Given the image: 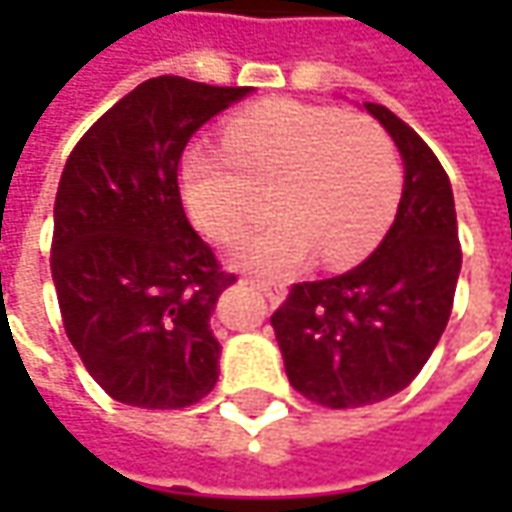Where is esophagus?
Segmentation results:
<instances>
[{"instance_id": "esophagus-1", "label": "esophagus", "mask_w": 512, "mask_h": 512, "mask_svg": "<svg viewBox=\"0 0 512 512\" xmlns=\"http://www.w3.org/2000/svg\"><path fill=\"white\" fill-rule=\"evenodd\" d=\"M250 285L262 287L265 290V296L270 299V305H282L287 296V287L282 282H276V279H250Z\"/></svg>"}]
</instances>
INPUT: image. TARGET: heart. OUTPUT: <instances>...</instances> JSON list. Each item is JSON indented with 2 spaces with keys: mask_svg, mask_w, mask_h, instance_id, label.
<instances>
[{
  "mask_svg": "<svg viewBox=\"0 0 512 512\" xmlns=\"http://www.w3.org/2000/svg\"><path fill=\"white\" fill-rule=\"evenodd\" d=\"M225 150L193 145L179 168L185 205L219 245H233L259 219V193L273 190L279 219L233 250V262L287 273L316 250L342 267L382 239L402 196L399 156L373 119L305 102H262L225 125Z\"/></svg>",
  "mask_w": 512,
  "mask_h": 512,
  "instance_id": "1",
  "label": "heart"
}]
</instances>
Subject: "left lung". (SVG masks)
<instances>
[{
  "mask_svg": "<svg viewBox=\"0 0 512 512\" xmlns=\"http://www.w3.org/2000/svg\"><path fill=\"white\" fill-rule=\"evenodd\" d=\"M404 159L396 222L362 265L290 287L270 316L290 384L330 410L396 396L442 339L462 245L450 179L424 139L384 105L364 102Z\"/></svg>",
  "mask_w": 512,
  "mask_h": 512,
  "instance_id": "1",
  "label": "left lung"
}]
</instances>
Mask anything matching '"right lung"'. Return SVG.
<instances>
[{
  "label": "right lung",
  "instance_id": "1",
  "mask_svg": "<svg viewBox=\"0 0 512 512\" xmlns=\"http://www.w3.org/2000/svg\"><path fill=\"white\" fill-rule=\"evenodd\" d=\"M247 93L148 79L99 116L65 162L50 273L70 344L116 402L179 410L219 379L210 313L236 276L187 222L179 162L187 139Z\"/></svg>",
  "mask_w": 512,
  "mask_h": 512
}]
</instances>
